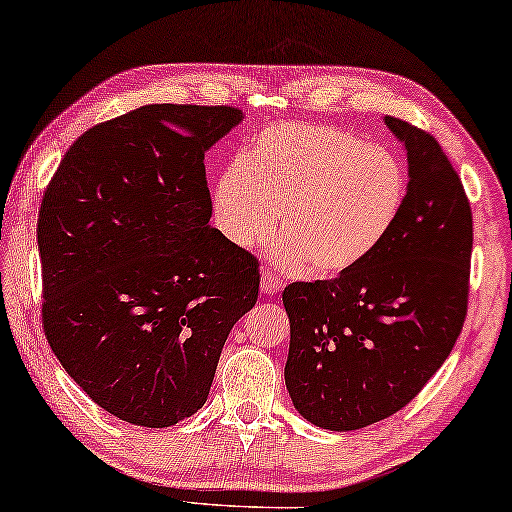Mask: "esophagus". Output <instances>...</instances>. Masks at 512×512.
<instances>
[{
	"mask_svg": "<svg viewBox=\"0 0 512 512\" xmlns=\"http://www.w3.org/2000/svg\"><path fill=\"white\" fill-rule=\"evenodd\" d=\"M281 286H283V281L274 272H270V270L263 272V276H261V290L265 292V295H274L276 290H281Z\"/></svg>",
	"mask_w": 512,
	"mask_h": 512,
	"instance_id": "obj_1",
	"label": "esophagus"
}]
</instances>
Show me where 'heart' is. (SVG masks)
Listing matches in <instances>:
<instances>
[{
    "mask_svg": "<svg viewBox=\"0 0 512 512\" xmlns=\"http://www.w3.org/2000/svg\"><path fill=\"white\" fill-rule=\"evenodd\" d=\"M406 192V165L390 149L329 124L279 122L217 177L213 215L224 238L245 249L265 245L279 215L276 263L333 276L383 245Z\"/></svg>",
    "mask_w": 512,
    "mask_h": 512,
    "instance_id": "1",
    "label": "heart"
}]
</instances>
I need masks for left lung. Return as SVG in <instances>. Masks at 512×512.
I'll list each match as a JSON object with an SVG mask.
<instances>
[{
    "label": "left lung",
    "mask_w": 512,
    "mask_h": 512,
    "mask_svg": "<svg viewBox=\"0 0 512 512\" xmlns=\"http://www.w3.org/2000/svg\"><path fill=\"white\" fill-rule=\"evenodd\" d=\"M385 124L408 152L395 229L354 270L283 290L290 399L329 431L363 429L415 399L467 315L474 226L463 181L429 131L390 115Z\"/></svg>",
    "instance_id": "1"
}]
</instances>
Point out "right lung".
Returning <instances> with one entry per match:
<instances>
[{
    "label": "right lung",
    "instance_id": "right-lung-1",
    "mask_svg": "<svg viewBox=\"0 0 512 512\" xmlns=\"http://www.w3.org/2000/svg\"><path fill=\"white\" fill-rule=\"evenodd\" d=\"M240 120L236 106H140L74 140L45 188L49 347L129 424L197 413L226 335L258 299V258L208 226L206 149Z\"/></svg>",
    "mask_w": 512,
    "mask_h": 512
}]
</instances>
